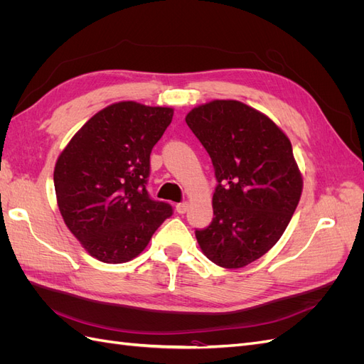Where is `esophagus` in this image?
Wrapping results in <instances>:
<instances>
[{
    "label": "esophagus",
    "mask_w": 364,
    "mask_h": 364,
    "mask_svg": "<svg viewBox=\"0 0 364 364\" xmlns=\"http://www.w3.org/2000/svg\"><path fill=\"white\" fill-rule=\"evenodd\" d=\"M188 202H182V203H178L176 205V211H178L179 214H185L186 209H188Z\"/></svg>",
    "instance_id": "34e87169"
}]
</instances>
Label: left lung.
<instances>
[{
  "label": "left lung",
  "mask_w": 364,
  "mask_h": 364,
  "mask_svg": "<svg viewBox=\"0 0 364 364\" xmlns=\"http://www.w3.org/2000/svg\"><path fill=\"white\" fill-rule=\"evenodd\" d=\"M186 124L211 156L217 188L213 223L196 230L203 255L241 269L282 237L302 194V174L289 136L237 100H213L186 114Z\"/></svg>",
  "instance_id": "1"
}]
</instances>
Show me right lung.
<instances>
[{
  "instance_id": "add662e5",
  "label": "right lung",
  "mask_w": 364,
  "mask_h": 364,
  "mask_svg": "<svg viewBox=\"0 0 364 364\" xmlns=\"http://www.w3.org/2000/svg\"><path fill=\"white\" fill-rule=\"evenodd\" d=\"M171 107L118 102L98 111L71 138L54 167L59 211L91 257L107 264L138 257L165 218L151 200L150 153L171 123Z\"/></svg>"
}]
</instances>
